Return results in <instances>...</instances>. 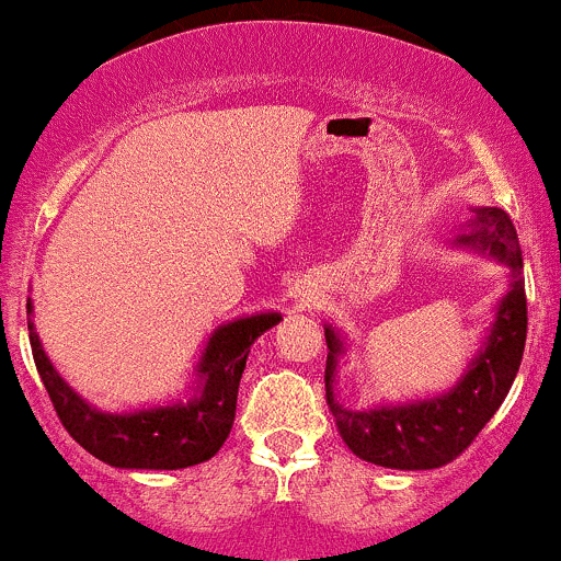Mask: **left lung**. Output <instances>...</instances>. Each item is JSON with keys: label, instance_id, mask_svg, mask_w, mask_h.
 I'll list each match as a JSON object with an SVG mask.
<instances>
[{"label": "left lung", "instance_id": "1", "mask_svg": "<svg viewBox=\"0 0 561 561\" xmlns=\"http://www.w3.org/2000/svg\"><path fill=\"white\" fill-rule=\"evenodd\" d=\"M456 245L488 253L507 264L513 280L499 302L485 343L450 392L398 407H376L368 412L341 407L332 392V381L337 357L346 346L335 327H324L330 348L324 370L327 403L348 450L376 467L439 469L456 461L502 407L520 368L526 343V288L524 259L513 220L499 207H477L467 234H458Z\"/></svg>", "mask_w": 561, "mask_h": 561}]
</instances>
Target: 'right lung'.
<instances>
[{"instance_id": "add662e5", "label": "right lung", "mask_w": 561, "mask_h": 561, "mask_svg": "<svg viewBox=\"0 0 561 561\" xmlns=\"http://www.w3.org/2000/svg\"><path fill=\"white\" fill-rule=\"evenodd\" d=\"M26 313H32V302H26ZM278 321L280 313H256L220 324L196 365L198 387L191 401L125 414L90 407L57 374L32 321L30 343L59 420L87 453L116 469H185L209 461L229 439L248 352Z\"/></svg>"}]
</instances>
